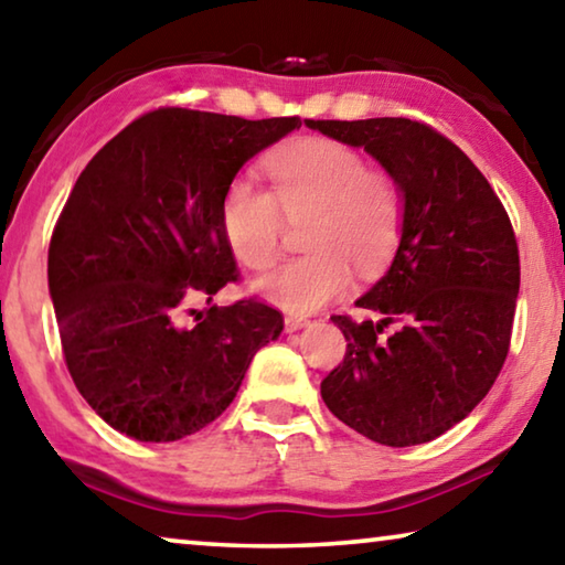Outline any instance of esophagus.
<instances>
[{
    "label": "esophagus",
    "mask_w": 565,
    "mask_h": 565,
    "mask_svg": "<svg viewBox=\"0 0 565 565\" xmlns=\"http://www.w3.org/2000/svg\"><path fill=\"white\" fill-rule=\"evenodd\" d=\"M306 323H309V319H303V317H286L284 319V327H286V331H289V333L303 329Z\"/></svg>",
    "instance_id": "obj_1"
}]
</instances>
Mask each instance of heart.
I'll return each instance as SVG.
<instances>
[{
    "instance_id": "b5f03b06",
    "label": "heart",
    "mask_w": 565,
    "mask_h": 565,
    "mask_svg": "<svg viewBox=\"0 0 565 565\" xmlns=\"http://www.w3.org/2000/svg\"><path fill=\"white\" fill-rule=\"evenodd\" d=\"M271 194L238 177L226 186L222 228L238 262L264 269L279 254L284 216L301 222L309 254L274 266L254 291L289 313H311L349 291L351 266L376 274L401 236V191L371 171L361 151L331 139H301L266 161Z\"/></svg>"
}]
</instances>
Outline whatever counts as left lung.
Returning a JSON list of instances; mask_svg holds the SVG:
<instances>
[{"instance_id":"left-lung-1","label":"left lung","mask_w":565,"mask_h":565,"mask_svg":"<svg viewBox=\"0 0 565 565\" xmlns=\"http://www.w3.org/2000/svg\"><path fill=\"white\" fill-rule=\"evenodd\" d=\"M306 127L361 147L404 199L394 262L356 301L381 319L331 317L347 356L321 381L323 404L376 444L434 441L481 404L509 353L521 284L511 218L473 161L426 124Z\"/></svg>"}]
</instances>
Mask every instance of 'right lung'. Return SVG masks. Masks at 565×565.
<instances>
[{"mask_svg": "<svg viewBox=\"0 0 565 565\" xmlns=\"http://www.w3.org/2000/svg\"><path fill=\"white\" fill-rule=\"evenodd\" d=\"M167 107L107 141L72 189L50 244V296L66 369L114 431L167 444L232 404L281 313L244 299L186 328L189 301L236 279L222 202L248 159L299 129Z\"/></svg>", "mask_w": 565, "mask_h": 565, "instance_id": "1", "label": "right lung"}]
</instances>
